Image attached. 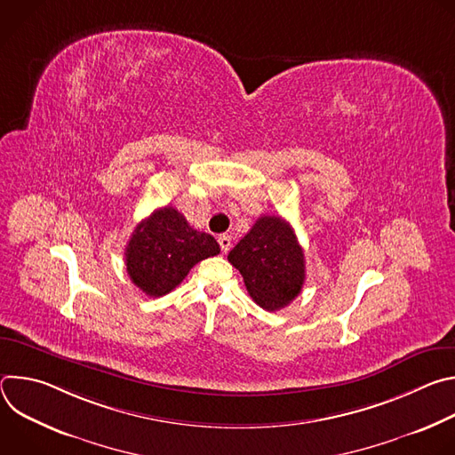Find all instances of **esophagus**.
<instances>
[{
  "label": "esophagus",
  "mask_w": 455,
  "mask_h": 455,
  "mask_svg": "<svg viewBox=\"0 0 455 455\" xmlns=\"http://www.w3.org/2000/svg\"><path fill=\"white\" fill-rule=\"evenodd\" d=\"M218 243H220V246H221V251L227 253V251L230 250V246H232V237L227 235V234H223V235L218 237Z\"/></svg>",
  "instance_id": "obj_1"
}]
</instances>
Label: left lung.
Masks as SVG:
<instances>
[{
	"instance_id": "left-lung-1",
	"label": "left lung",
	"mask_w": 455,
	"mask_h": 455,
	"mask_svg": "<svg viewBox=\"0 0 455 455\" xmlns=\"http://www.w3.org/2000/svg\"><path fill=\"white\" fill-rule=\"evenodd\" d=\"M228 263L239 270L250 297L263 309L290 304L306 279L304 250L291 225L277 216H261L230 250Z\"/></svg>"
}]
</instances>
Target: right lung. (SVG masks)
Wrapping results in <instances>:
<instances>
[{"label": "right lung", "instance_id": "right-lung-1", "mask_svg": "<svg viewBox=\"0 0 455 455\" xmlns=\"http://www.w3.org/2000/svg\"><path fill=\"white\" fill-rule=\"evenodd\" d=\"M218 241L205 232L194 230L183 214L162 207L142 220L125 246V268L129 279L149 297L172 291L207 257L218 255Z\"/></svg>", "mask_w": 455, "mask_h": 455}]
</instances>
